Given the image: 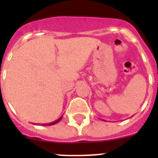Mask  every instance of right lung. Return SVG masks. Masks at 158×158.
<instances>
[{
  "label": "right lung",
  "mask_w": 158,
  "mask_h": 158,
  "mask_svg": "<svg viewBox=\"0 0 158 158\" xmlns=\"http://www.w3.org/2000/svg\"><path fill=\"white\" fill-rule=\"evenodd\" d=\"M61 118H62V117H60V118H59L58 120H56V121H53V122H51V123H49V124H45V125H55V124L58 123L59 121H60V120H61Z\"/></svg>",
  "instance_id": "obj_1"
}]
</instances>
